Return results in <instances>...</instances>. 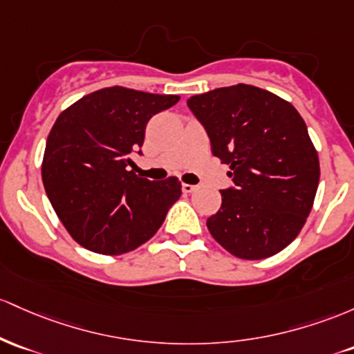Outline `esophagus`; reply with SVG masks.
Masks as SVG:
<instances>
[{
  "instance_id": "34e87169",
  "label": "esophagus",
  "mask_w": 354,
  "mask_h": 354,
  "mask_svg": "<svg viewBox=\"0 0 354 354\" xmlns=\"http://www.w3.org/2000/svg\"><path fill=\"white\" fill-rule=\"evenodd\" d=\"M197 189V185H190V184H182V190H184L185 194H190L194 192V190Z\"/></svg>"
}]
</instances>
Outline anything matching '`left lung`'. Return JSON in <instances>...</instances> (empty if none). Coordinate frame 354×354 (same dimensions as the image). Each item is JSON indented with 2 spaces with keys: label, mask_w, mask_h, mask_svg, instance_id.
I'll list each match as a JSON object with an SVG mask.
<instances>
[{
  "label": "left lung",
  "mask_w": 354,
  "mask_h": 354,
  "mask_svg": "<svg viewBox=\"0 0 354 354\" xmlns=\"http://www.w3.org/2000/svg\"><path fill=\"white\" fill-rule=\"evenodd\" d=\"M189 109L234 185L207 229L239 259H266L296 239L313 209L319 158L303 117L289 102L252 85L194 95Z\"/></svg>",
  "instance_id": "left-lung-1"
}]
</instances>
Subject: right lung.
I'll use <instances>...</instances> for the list:
<instances>
[{
	"label": "right lung",
	"instance_id": "right-lung-1",
	"mask_svg": "<svg viewBox=\"0 0 354 354\" xmlns=\"http://www.w3.org/2000/svg\"><path fill=\"white\" fill-rule=\"evenodd\" d=\"M180 100L110 86L85 95L58 115L46 140L41 178L58 219L88 251L118 256L157 232L182 185L177 177L135 176L153 115Z\"/></svg>",
	"mask_w": 354,
	"mask_h": 354
}]
</instances>
